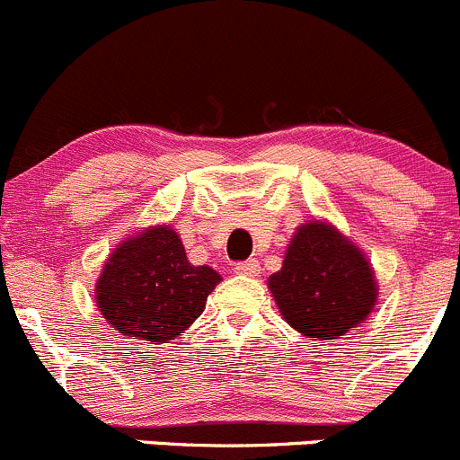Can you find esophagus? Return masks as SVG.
<instances>
[{"label":"esophagus","instance_id":"1","mask_svg":"<svg viewBox=\"0 0 460 460\" xmlns=\"http://www.w3.org/2000/svg\"><path fill=\"white\" fill-rule=\"evenodd\" d=\"M234 270L239 272V275H245V277H257L259 275V261L257 259H248V261L236 263Z\"/></svg>","mask_w":460,"mask_h":460}]
</instances>
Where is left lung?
<instances>
[{
    "mask_svg": "<svg viewBox=\"0 0 460 460\" xmlns=\"http://www.w3.org/2000/svg\"><path fill=\"white\" fill-rule=\"evenodd\" d=\"M268 288L286 324L315 340H338L365 324L378 304L367 254L324 219L297 226Z\"/></svg>",
    "mask_w": 460,
    "mask_h": 460,
    "instance_id": "left-lung-1",
    "label": "left lung"
}]
</instances>
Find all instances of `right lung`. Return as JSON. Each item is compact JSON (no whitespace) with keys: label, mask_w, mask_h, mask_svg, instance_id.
Masks as SVG:
<instances>
[{"label":"right lung","mask_w":460,"mask_h":460,"mask_svg":"<svg viewBox=\"0 0 460 460\" xmlns=\"http://www.w3.org/2000/svg\"><path fill=\"white\" fill-rule=\"evenodd\" d=\"M219 281L215 268L190 263L179 232L156 224L113 248L93 297L113 331L165 344L194 324Z\"/></svg>","instance_id":"right-lung-1"}]
</instances>
